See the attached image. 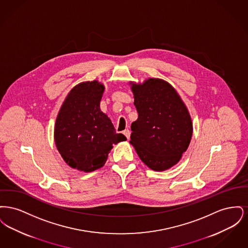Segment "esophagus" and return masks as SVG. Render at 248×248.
<instances>
[{
  "label": "esophagus",
  "mask_w": 248,
  "mask_h": 248,
  "mask_svg": "<svg viewBox=\"0 0 248 248\" xmlns=\"http://www.w3.org/2000/svg\"><path fill=\"white\" fill-rule=\"evenodd\" d=\"M123 134H124L125 137H126V139H127V140H129L130 135H131V131H130L128 128H127V129L124 130V131L123 132Z\"/></svg>",
  "instance_id": "obj_1"
}]
</instances>
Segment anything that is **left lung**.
Returning <instances> with one entry per match:
<instances>
[{
  "mask_svg": "<svg viewBox=\"0 0 248 248\" xmlns=\"http://www.w3.org/2000/svg\"><path fill=\"white\" fill-rule=\"evenodd\" d=\"M139 118L131 124L130 143L142 162L164 171L180 160L189 147L192 124L177 91L167 82L150 78L132 84Z\"/></svg>",
  "mask_w": 248,
  "mask_h": 248,
  "instance_id": "1",
  "label": "left lung"
}]
</instances>
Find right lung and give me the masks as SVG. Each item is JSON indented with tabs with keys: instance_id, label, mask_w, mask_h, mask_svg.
Masks as SVG:
<instances>
[{
	"instance_id": "right-lung-1",
	"label": "right lung",
	"mask_w": 248,
	"mask_h": 248,
	"mask_svg": "<svg viewBox=\"0 0 248 248\" xmlns=\"http://www.w3.org/2000/svg\"><path fill=\"white\" fill-rule=\"evenodd\" d=\"M104 85L97 81L76 85L59 110L55 142L64 161L72 168L91 172L103 166L112 145L126 138L117 134L100 110Z\"/></svg>"
}]
</instances>
